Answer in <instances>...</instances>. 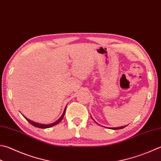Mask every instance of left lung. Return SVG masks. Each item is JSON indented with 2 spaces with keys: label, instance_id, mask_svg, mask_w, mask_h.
Instances as JSON below:
<instances>
[{
  "label": "left lung",
  "instance_id": "1",
  "mask_svg": "<svg viewBox=\"0 0 161 161\" xmlns=\"http://www.w3.org/2000/svg\"><path fill=\"white\" fill-rule=\"evenodd\" d=\"M125 126H123V127H118V128H111V129L112 130H119V129H123L125 128Z\"/></svg>",
  "mask_w": 161,
  "mask_h": 161
}]
</instances>
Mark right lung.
<instances>
[{
  "label": "right lung",
  "instance_id": "obj_1",
  "mask_svg": "<svg viewBox=\"0 0 161 161\" xmlns=\"http://www.w3.org/2000/svg\"><path fill=\"white\" fill-rule=\"evenodd\" d=\"M66 108L64 109V113L62 115V116L60 117L58 120H57L56 122H54L53 123H51V124H48V125H44V124H41V123H36V122H33V121L31 120L28 119V118H26L24 116H23L24 118H26V120L28 121V122L30 123V124H31L32 125L36 127V128H42V129H45V128H50V127H53L54 125H57V124H58L59 122H61V120L63 119L64 116V114H65V111H66Z\"/></svg>",
  "mask_w": 161,
  "mask_h": 161
}]
</instances>
